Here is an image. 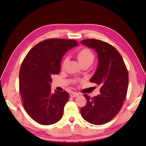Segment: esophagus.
I'll use <instances>...</instances> for the list:
<instances>
[{"label": "esophagus", "instance_id": "34e87169", "mask_svg": "<svg viewBox=\"0 0 146 146\" xmlns=\"http://www.w3.org/2000/svg\"><path fill=\"white\" fill-rule=\"evenodd\" d=\"M78 95H79V94H77V93H76V92H73V93H72V94H71L70 95V97L73 98V97H78Z\"/></svg>", "mask_w": 146, "mask_h": 146}]
</instances>
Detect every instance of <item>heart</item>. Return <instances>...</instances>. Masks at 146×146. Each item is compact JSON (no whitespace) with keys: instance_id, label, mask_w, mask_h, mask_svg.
Returning <instances> with one entry per match:
<instances>
[{"instance_id":"obj_1","label":"heart","mask_w":146,"mask_h":146,"mask_svg":"<svg viewBox=\"0 0 146 146\" xmlns=\"http://www.w3.org/2000/svg\"><path fill=\"white\" fill-rule=\"evenodd\" d=\"M76 57L78 60L79 63L82 66L85 65H90L93 63L95 59V55L90 49L88 48H82L79 50L76 54ZM67 62V59H64L62 63V66L64 67ZM73 82H76V80H73Z\"/></svg>"}]
</instances>
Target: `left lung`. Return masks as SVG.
<instances>
[{
    "mask_svg": "<svg viewBox=\"0 0 146 146\" xmlns=\"http://www.w3.org/2000/svg\"><path fill=\"white\" fill-rule=\"evenodd\" d=\"M82 44L94 49L98 64L90 82L100 85V94L91 98L87 94L82 117L94 125H103L119 112L126 97L129 75L122 56L113 46L100 40H82Z\"/></svg>",
    "mask_w": 146,
    "mask_h": 146,
    "instance_id": "1",
    "label": "left lung"
}]
</instances>
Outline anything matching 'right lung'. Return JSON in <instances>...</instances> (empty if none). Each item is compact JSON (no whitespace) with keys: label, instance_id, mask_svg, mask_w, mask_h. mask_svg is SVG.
I'll list each match as a JSON object with an SVG mask.
<instances>
[{"label":"right lung","instance_id":"1","mask_svg":"<svg viewBox=\"0 0 146 146\" xmlns=\"http://www.w3.org/2000/svg\"><path fill=\"white\" fill-rule=\"evenodd\" d=\"M78 43L73 39H49L40 42L27 53L21 64L19 92L27 114L41 125H51L63 117L70 95L66 91H51V76L60 72L66 52Z\"/></svg>","mask_w":146,"mask_h":146}]
</instances>
